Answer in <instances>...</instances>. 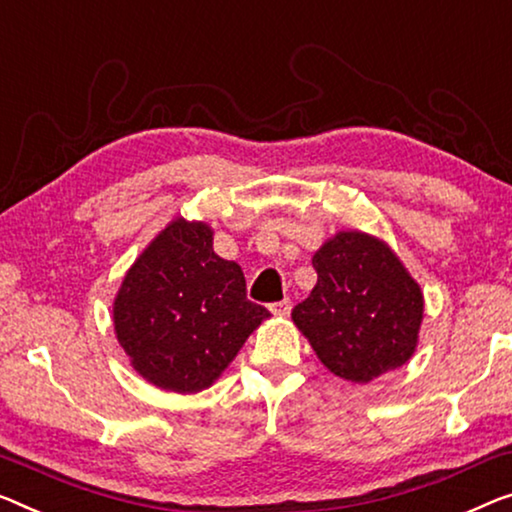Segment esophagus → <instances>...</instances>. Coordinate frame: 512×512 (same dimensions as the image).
I'll return each mask as SVG.
<instances>
[{
  "label": "esophagus",
  "mask_w": 512,
  "mask_h": 512,
  "mask_svg": "<svg viewBox=\"0 0 512 512\" xmlns=\"http://www.w3.org/2000/svg\"><path fill=\"white\" fill-rule=\"evenodd\" d=\"M269 308H271L273 315L285 317V315H289V310H292V301H289V299H282V301H278V303H271Z\"/></svg>",
  "instance_id": "1"
}]
</instances>
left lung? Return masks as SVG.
<instances>
[{
    "instance_id": "obj_1",
    "label": "left lung",
    "mask_w": 512,
    "mask_h": 512,
    "mask_svg": "<svg viewBox=\"0 0 512 512\" xmlns=\"http://www.w3.org/2000/svg\"><path fill=\"white\" fill-rule=\"evenodd\" d=\"M317 285L292 310L333 375L368 384L414 354L423 294L391 248L361 232H340L312 257Z\"/></svg>"
}]
</instances>
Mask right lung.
<instances>
[{
  "label": "right lung",
  "instance_id": "obj_1",
  "mask_svg": "<svg viewBox=\"0 0 512 512\" xmlns=\"http://www.w3.org/2000/svg\"><path fill=\"white\" fill-rule=\"evenodd\" d=\"M241 266L213 253L207 225L174 220L137 257L114 301V331L133 368L165 391L218 379L262 319Z\"/></svg>",
  "mask_w": 512,
  "mask_h": 512
}]
</instances>
